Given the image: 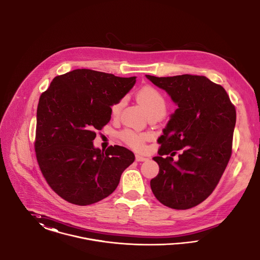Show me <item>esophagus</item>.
Wrapping results in <instances>:
<instances>
[{"label": "esophagus", "instance_id": "obj_1", "mask_svg": "<svg viewBox=\"0 0 260 260\" xmlns=\"http://www.w3.org/2000/svg\"><path fill=\"white\" fill-rule=\"evenodd\" d=\"M148 159L147 157H145V156H142V155H140V154H136V160L137 161H139V162H141V161H146V160Z\"/></svg>", "mask_w": 260, "mask_h": 260}]
</instances>
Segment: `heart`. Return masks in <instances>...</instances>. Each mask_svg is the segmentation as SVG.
Wrapping results in <instances>:
<instances>
[{"label": "heart", "instance_id": "obj_1", "mask_svg": "<svg viewBox=\"0 0 260 260\" xmlns=\"http://www.w3.org/2000/svg\"><path fill=\"white\" fill-rule=\"evenodd\" d=\"M138 101L145 110L147 116H164L166 113V102L159 92L152 87H144L140 89L138 93ZM122 105L123 101L120 100L112 107V114L114 116H118L120 114ZM120 137L121 140L135 149H141L143 147L144 140H146L145 135L138 134L133 131H123L120 133Z\"/></svg>", "mask_w": 260, "mask_h": 260}]
</instances>
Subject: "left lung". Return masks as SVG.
<instances>
[{
  "instance_id": "1",
  "label": "left lung",
  "mask_w": 260,
  "mask_h": 260,
  "mask_svg": "<svg viewBox=\"0 0 260 260\" xmlns=\"http://www.w3.org/2000/svg\"><path fill=\"white\" fill-rule=\"evenodd\" d=\"M145 76L177 106L158 139L159 155L153 160L159 172L150 181L152 193L169 208H193L212 194L228 165L236 109L225 90L205 76ZM175 150L177 161L172 157Z\"/></svg>"
}]
</instances>
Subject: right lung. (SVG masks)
I'll return each instance as SVG.
<instances>
[{"instance_id":"obj_1","label":"right lung","mask_w":260,"mask_h":260,"mask_svg":"<svg viewBox=\"0 0 260 260\" xmlns=\"http://www.w3.org/2000/svg\"><path fill=\"white\" fill-rule=\"evenodd\" d=\"M136 78L75 69L55 77L41 94L37 158L44 178L64 200L87 206L105 199L135 161L127 148L114 145L101 150L93 140L95 132L111 120V106L129 92Z\"/></svg>"}]
</instances>
